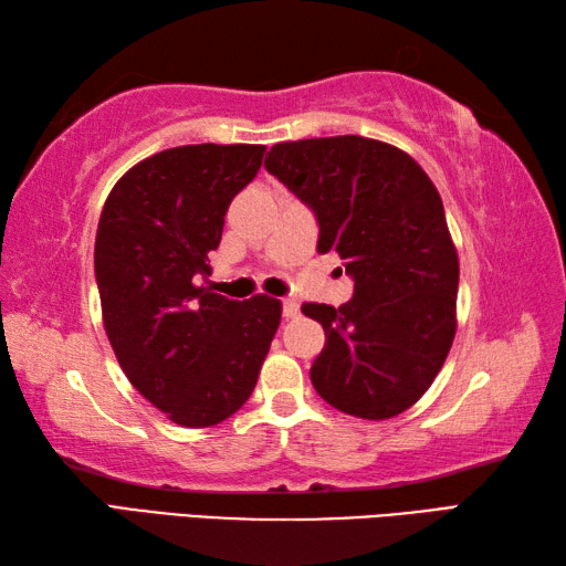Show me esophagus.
Instances as JSON below:
<instances>
[{"label":"esophagus","mask_w":566,"mask_h":566,"mask_svg":"<svg viewBox=\"0 0 566 566\" xmlns=\"http://www.w3.org/2000/svg\"><path fill=\"white\" fill-rule=\"evenodd\" d=\"M282 314H284V318H296L298 316L296 298H282Z\"/></svg>","instance_id":"34e87169"}]
</instances>
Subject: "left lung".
Segmentation results:
<instances>
[{
    "instance_id": "1",
    "label": "left lung",
    "mask_w": 566,
    "mask_h": 566,
    "mask_svg": "<svg viewBox=\"0 0 566 566\" xmlns=\"http://www.w3.org/2000/svg\"><path fill=\"white\" fill-rule=\"evenodd\" d=\"M268 172L318 221L355 294L340 308L304 304L326 331L311 365L333 408L384 420L428 391L457 331L460 262L436 185L411 155L363 136L276 143Z\"/></svg>"
}]
</instances>
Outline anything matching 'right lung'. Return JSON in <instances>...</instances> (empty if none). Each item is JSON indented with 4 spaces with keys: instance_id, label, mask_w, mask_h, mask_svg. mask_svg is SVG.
Segmentation results:
<instances>
[{
    "instance_id": "obj_1",
    "label": "right lung",
    "mask_w": 566,
    "mask_h": 566,
    "mask_svg": "<svg viewBox=\"0 0 566 566\" xmlns=\"http://www.w3.org/2000/svg\"><path fill=\"white\" fill-rule=\"evenodd\" d=\"M264 146H179L130 167L102 209L94 243L104 328L128 381L185 428L233 416L280 328V298L233 302L197 286L223 216Z\"/></svg>"
}]
</instances>
